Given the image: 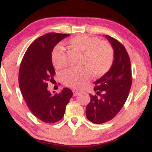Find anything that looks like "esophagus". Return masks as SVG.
Wrapping results in <instances>:
<instances>
[{"instance_id": "esophagus-1", "label": "esophagus", "mask_w": 152, "mask_h": 152, "mask_svg": "<svg viewBox=\"0 0 152 152\" xmlns=\"http://www.w3.org/2000/svg\"><path fill=\"white\" fill-rule=\"evenodd\" d=\"M79 94H80V92H78V91L73 90V94H74V96H78Z\"/></svg>"}]
</instances>
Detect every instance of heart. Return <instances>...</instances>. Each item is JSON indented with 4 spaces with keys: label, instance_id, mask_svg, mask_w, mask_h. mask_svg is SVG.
I'll return each instance as SVG.
<instances>
[{
    "label": "heart",
    "instance_id": "1",
    "mask_svg": "<svg viewBox=\"0 0 152 152\" xmlns=\"http://www.w3.org/2000/svg\"><path fill=\"white\" fill-rule=\"evenodd\" d=\"M69 44L73 49L83 53L81 64L86 66L64 71L62 81L66 86L81 89L89 82L91 72L94 76L99 77L106 74L113 65L114 49L106 41L87 35H78L69 40ZM51 61L55 69L64 67V49L61 46L58 45L53 48Z\"/></svg>",
    "mask_w": 152,
    "mask_h": 152
}]
</instances>
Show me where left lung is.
Masks as SVG:
<instances>
[{"mask_svg": "<svg viewBox=\"0 0 152 152\" xmlns=\"http://www.w3.org/2000/svg\"><path fill=\"white\" fill-rule=\"evenodd\" d=\"M114 50V59L110 70L95 81L94 91L89 94L86 118L94 124H103L114 118L124 105L132 86L130 58L119 41L106 35Z\"/></svg>", "mask_w": 152, "mask_h": 152, "instance_id": "8db88e82", "label": "left lung"}]
</instances>
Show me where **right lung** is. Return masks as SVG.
<instances>
[{
    "mask_svg": "<svg viewBox=\"0 0 152 152\" xmlns=\"http://www.w3.org/2000/svg\"><path fill=\"white\" fill-rule=\"evenodd\" d=\"M69 34L50 33L36 39L28 48L19 69L20 91L32 114L45 123H55L64 117L66 106L72 97V91L64 88L51 94L48 82L53 81L56 72L51 53L59 41Z\"/></svg>",
    "mask_w": 152,
    "mask_h": 152,
    "instance_id": "obj_1",
    "label": "right lung"
}]
</instances>
